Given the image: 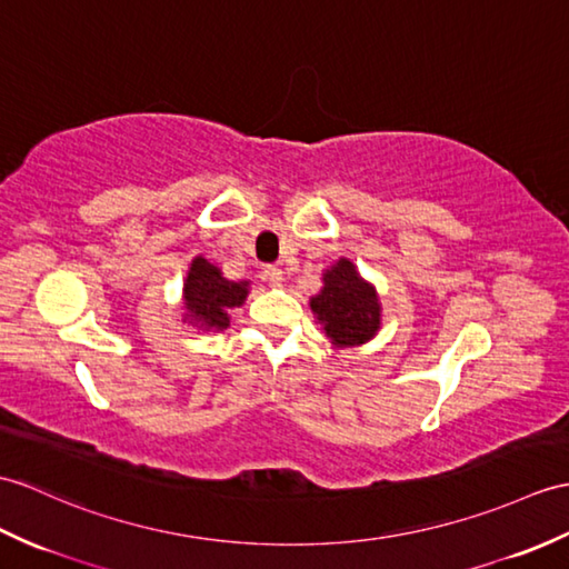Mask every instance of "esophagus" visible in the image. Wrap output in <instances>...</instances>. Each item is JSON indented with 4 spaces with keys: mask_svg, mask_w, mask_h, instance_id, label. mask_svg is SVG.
<instances>
[{
    "mask_svg": "<svg viewBox=\"0 0 569 569\" xmlns=\"http://www.w3.org/2000/svg\"><path fill=\"white\" fill-rule=\"evenodd\" d=\"M263 279H267L271 286H281L283 283V271L279 267H267V269H263Z\"/></svg>",
    "mask_w": 569,
    "mask_h": 569,
    "instance_id": "obj_1",
    "label": "esophagus"
}]
</instances>
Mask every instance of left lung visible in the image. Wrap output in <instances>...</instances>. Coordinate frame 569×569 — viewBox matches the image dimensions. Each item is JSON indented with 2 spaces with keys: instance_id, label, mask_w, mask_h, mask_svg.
Returning <instances> with one entry per match:
<instances>
[{
  "instance_id": "left-lung-1",
  "label": "left lung",
  "mask_w": 569,
  "mask_h": 569,
  "mask_svg": "<svg viewBox=\"0 0 569 569\" xmlns=\"http://www.w3.org/2000/svg\"><path fill=\"white\" fill-rule=\"evenodd\" d=\"M317 320L337 347H356L371 339L380 327V306L349 259H339L325 273L322 293L310 300Z\"/></svg>"
}]
</instances>
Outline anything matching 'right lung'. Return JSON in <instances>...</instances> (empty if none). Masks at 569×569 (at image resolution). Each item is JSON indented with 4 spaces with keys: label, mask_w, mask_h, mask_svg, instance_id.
Wrapping results in <instances>:
<instances>
[{
    "label": "right lung",
    "mask_w": 569,
    "mask_h": 569,
    "mask_svg": "<svg viewBox=\"0 0 569 569\" xmlns=\"http://www.w3.org/2000/svg\"><path fill=\"white\" fill-rule=\"evenodd\" d=\"M247 281L234 283L222 279V273L203 257L193 259L189 279L183 283V298L191 322L206 329H228V310L242 306L247 298Z\"/></svg>",
    "instance_id": "1"
}]
</instances>
